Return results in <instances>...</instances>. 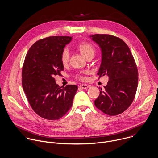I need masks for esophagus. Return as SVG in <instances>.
Masks as SVG:
<instances>
[{
  "mask_svg": "<svg viewBox=\"0 0 158 158\" xmlns=\"http://www.w3.org/2000/svg\"><path fill=\"white\" fill-rule=\"evenodd\" d=\"M89 87H90L89 85H86V84H81V85H79V87H81V88H82V89H87V88H89Z\"/></svg>",
  "mask_w": 158,
  "mask_h": 158,
  "instance_id": "esophagus-1",
  "label": "esophagus"
}]
</instances>
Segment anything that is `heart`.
Instances as JSON below:
<instances>
[{"label":"heart","mask_w":158,"mask_h":158,"mask_svg":"<svg viewBox=\"0 0 158 158\" xmlns=\"http://www.w3.org/2000/svg\"><path fill=\"white\" fill-rule=\"evenodd\" d=\"M77 49L80 51L81 53L86 58H93L95 52V48L93 44L88 42H82L77 45ZM60 61L63 66H66L68 65L69 61V52L68 48H64L60 55ZM87 72L81 73L76 74V77L81 81L85 80V74H87Z\"/></svg>","instance_id":"heart-1"}]
</instances>
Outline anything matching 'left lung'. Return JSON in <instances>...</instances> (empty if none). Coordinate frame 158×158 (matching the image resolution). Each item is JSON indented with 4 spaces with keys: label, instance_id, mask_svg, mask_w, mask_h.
Segmentation results:
<instances>
[{
    "label": "left lung",
    "instance_id": "1",
    "mask_svg": "<svg viewBox=\"0 0 158 158\" xmlns=\"http://www.w3.org/2000/svg\"><path fill=\"white\" fill-rule=\"evenodd\" d=\"M102 49L98 79L108 76L109 80L95 100V106L110 116L125 112L132 103L137 90L138 72L135 59L126 43L109 34L90 36Z\"/></svg>",
    "mask_w": 158,
    "mask_h": 158
}]
</instances>
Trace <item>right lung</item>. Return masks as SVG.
Listing matches in <instances>:
<instances>
[{
  "label": "right lung",
  "mask_w": 158,
  "mask_h": 158,
  "mask_svg": "<svg viewBox=\"0 0 158 158\" xmlns=\"http://www.w3.org/2000/svg\"><path fill=\"white\" fill-rule=\"evenodd\" d=\"M71 36H54L36 41L28 51L23 64L22 84L33 111L49 120H58L71 108L78 89L67 85L63 89L55 82V76L61 75L64 66L60 55Z\"/></svg>",
  "instance_id": "right-lung-1"
}]
</instances>
